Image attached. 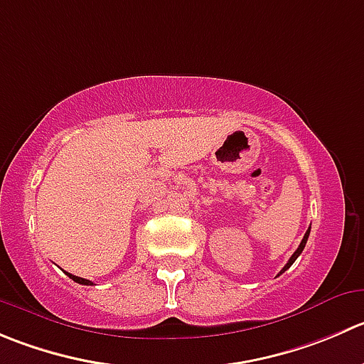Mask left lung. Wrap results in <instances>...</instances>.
Segmentation results:
<instances>
[{"instance_id": "left-lung-1", "label": "left lung", "mask_w": 364, "mask_h": 364, "mask_svg": "<svg viewBox=\"0 0 364 364\" xmlns=\"http://www.w3.org/2000/svg\"><path fill=\"white\" fill-rule=\"evenodd\" d=\"M309 231H311V228H308V231H306V235H304V238H302L301 245H299V247H297V250H295V252H294V254H291V257H290V259H288V263H287V264H284V268H283V270H281V272H279V274H283V272H284V270H288V268H290V267H291V264H294V261H295V259H297V257H299V256H301V252H302V250H304V247H306V242H308V236H309Z\"/></svg>"}]
</instances>
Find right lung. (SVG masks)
Listing matches in <instances>:
<instances>
[{
    "mask_svg": "<svg viewBox=\"0 0 364 364\" xmlns=\"http://www.w3.org/2000/svg\"><path fill=\"white\" fill-rule=\"evenodd\" d=\"M65 274H67V276H69V277H70V279H73V281H76V283H80V284H87V287H88V284H94V283H92V281H88V279H83V277H77V276H73V274H69V272H65Z\"/></svg>",
    "mask_w": 364,
    "mask_h": 364,
    "instance_id": "1",
    "label": "right lung"
}]
</instances>
